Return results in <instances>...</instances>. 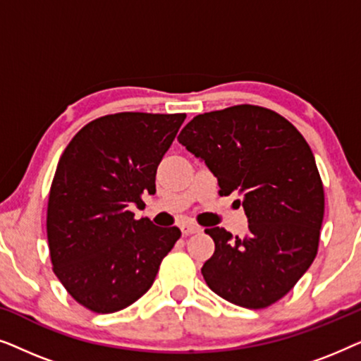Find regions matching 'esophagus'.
Returning a JSON list of instances; mask_svg holds the SVG:
<instances>
[{"mask_svg":"<svg viewBox=\"0 0 361 361\" xmlns=\"http://www.w3.org/2000/svg\"><path fill=\"white\" fill-rule=\"evenodd\" d=\"M202 228L199 225L195 224H190V221H184V224H180V231L184 236H189V235H194V233H199Z\"/></svg>","mask_w":361,"mask_h":361,"instance_id":"34e87169","label":"esophagus"}]
</instances>
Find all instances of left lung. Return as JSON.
Listing matches in <instances>:
<instances>
[{
	"mask_svg": "<svg viewBox=\"0 0 361 361\" xmlns=\"http://www.w3.org/2000/svg\"><path fill=\"white\" fill-rule=\"evenodd\" d=\"M179 142L216 177L221 195L236 192L248 233L205 230L215 253L202 274L220 298L246 309L274 304L317 255L324 187L302 135L268 108L238 105L195 116Z\"/></svg>",
	"mask_w": 361,
	"mask_h": 361,
	"instance_id": "8db88e82",
	"label": "left lung"
}]
</instances>
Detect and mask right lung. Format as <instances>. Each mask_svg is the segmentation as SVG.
<instances>
[{
  "label": "right lung",
  "instance_id": "obj_1",
  "mask_svg": "<svg viewBox=\"0 0 361 361\" xmlns=\"http://www.w3.org/2000/svg\"><path fill=\"white\" fill-rule=\"evenodd\" d=\"M185 120L116 113L88 123L59 161L47 205L54 273L83 307L111 314L136 302L180 238L177 226L135 220L156 194L157 166Z\"/></svg>",
  "mask_w": 361,
  "mask_h": 361
}]
</instances>
